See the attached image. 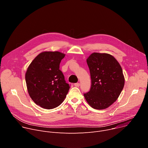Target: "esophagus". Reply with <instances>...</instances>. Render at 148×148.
<instances>
[{"instance_id":"esophagus-1","label":"esophagus","mask_w":148,"mask_h":148,"mask_svg":"<svg viewBox=\"0 0 148 148\" xmlns=\"http://www.w3.org/2000/svg\"><path fill=\"white\" fill-rule=\"evenodd\" d=\"M74 86H75V87H79V86H80V84H79V83H75V84H74Z\"/></svg>"}]
</instances>
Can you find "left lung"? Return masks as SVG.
Masks as SVG:
<instances>
[{
    "label": "left lung",
    "instance_id": "left-lung-1",
    "mask_svg": "<svg viewBox=\"0 0 148 148\" xmlns=\"http://www.w3.org/2000/svg\"><path fill=\"white\" fill-rule=\"evenodd\" d=\"M91 86L84 96L93 109H105L115 102L125 85L120 65L109 53L94 52L87 59Z\"/></svg>",
    "mask_w": 148,
    "mask_h": 148
}]
</instances>
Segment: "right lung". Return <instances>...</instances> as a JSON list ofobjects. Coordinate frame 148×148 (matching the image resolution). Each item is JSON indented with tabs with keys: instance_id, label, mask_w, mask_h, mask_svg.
<instances>
[{
	"instance_id": "1",
	"label": "right lung",
	"mask_w": 148,
	"mask_h": 148,
	"mask_svg": "<svg viewBox=\"0 0 148 148\" xmlns=\"http://www.w3.org/2000/svg\"><path fill=\"white\" fill-rule=\"evenodd\" d=\"M65 56L58 51L42 52L32 61L26 72L29 96L44 109H52L60 106L70 88L60 70Z\"/></svg>"
}]
</instances>
